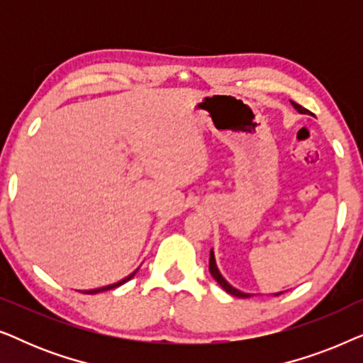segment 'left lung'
Returning a JSON list of instances; mask_svg holds the SVG:
<instances>
[{
    "label": "left lung",
    "mask_w": 363,
    "mask_h": 363,
    "mask_svg": "<svg viewBox=\"0 0 363 363\" xmlns=\"http://www.w3.org/2000/svg\"><path fill=\"white\" fill-rule=\"evenodd\" d=\"M292 106H294V108L299 113H309V111H307V108H304L302 106H299V104L292 102ZM210 272H211V276L215 277V281L218 282V284H220L223 289L228 292V294H231V296H235V297H242V299H246V297H251V294H246V292H241V291L235 289V287H233L230 282H228L225 277L221 276V272H220V269H218V266H216L215 252H213V250L210 251ZM279 294H281V292H277L276 296H279Z\"/></svg>",
    "instance_id": "left-lung-1"
}]
</instances>
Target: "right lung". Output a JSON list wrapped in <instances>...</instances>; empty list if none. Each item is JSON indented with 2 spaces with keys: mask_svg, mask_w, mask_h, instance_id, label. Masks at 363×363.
I'll return each mask as SVG.
<instances>
[{
  "mask_svg": "<svg viewBox=\"0 0 363 363\" xmlns=\"http://www.w3.org/2000/svg\"><path fill=\"white\" fill-rule=\"evenodd\" d=\"M138 271V269H137ZM137 271H133L130 276H127V277H123L122 281H118V282H116V284H111V286H104V287H99V289H91V291H84L86 292V294H97V292H104V291H111V289H116V287H118V286H122L123 282H127L128 279H132L133 276H135V272Z\"/></svg>",
  "mask_w": 363,
  "mask_h": 363,
  "instance_id": "add662e5",
  "label": "right lung"
}]
</instances>
